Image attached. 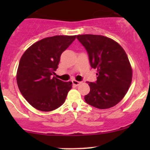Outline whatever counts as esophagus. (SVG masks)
<instances>
[{"mask_svg": "<svg viewBox=\"0 0 150 150\" xmlns=\"http://www.w3.org/2000/svg\"><path fill=\"white\" fill-rule=\"evenodd\" d=\"M72 83H73V85H74V86H79V85L81 83V82H79V81H77V80H75V79H74V80H72Z\"/></svg>", "mask_w": 150, "mask_h": 150, "instance_id": "34e87169", "label": "esophagus"}]
</instances>
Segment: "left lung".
I'll return each mask as SVG.
<instances>
[{"instance_id":"obj_1","label":"left lung","mask_w":150,"mask_h":150,"mask_svg":"<svg viewBox=\"0 0 150 150\" xmlns=\"http://www.w3.org/2000/svg\"><path fill=\"white\" fill-rule=\"evenodd\" d=\"M86 50L91 67L97 69V80L88 82L90 91L86 102L98 109L116 104L127 93L132 79V70L122 47L113 40L101 35L76 36Z\"/></svg>"}]
</instances>
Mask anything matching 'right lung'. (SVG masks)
Listing matches in <instances>:
<instances>
[{
    "instance_id": "add662e5",
    "label": "right lung",
    "mask_w": 150,
    "mask_h": 150,
    "mask_svg": "<svg viewBox=\"0 0 150 150\" xmlns=\"http://www.w3.org/2000/svg\"><path fill=\"white\" fill-rule=\"evenodd\" d=\"M76 39L75 36L57 35L36 42L22 55L16 80L22 96L30 105L44 112L54 110L64 103L71 82L52 77L62 53Z\"/></svg>"
}]
</instances>
